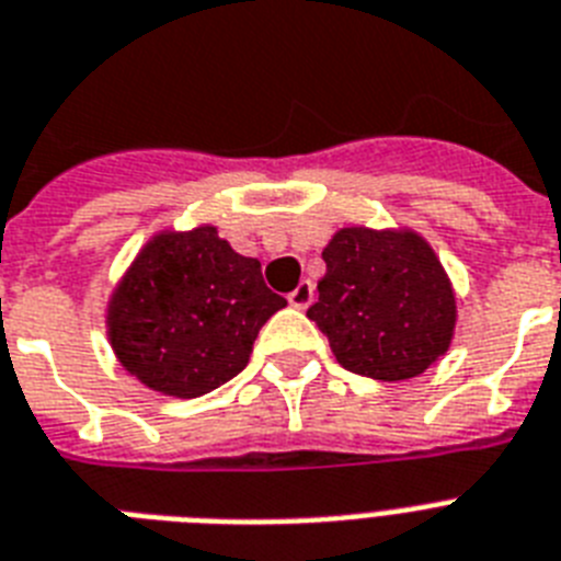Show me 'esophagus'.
I'll return each mask as SVG.
<instances>
[{
    "label": "esophagus",
    "instance_id": "34e87169",
    "mask_svg": "<svg viewBox=\"0 0 561 561\" xmlns=\"http://www.w3.org/2000/svg\"><path fill=\"white\" fill-rule=\"evenodd\" d=\"M288 302L294 305V308H299V311H305V308L313 302V285H311V282H299V285H296V288L288 294Z\"/></svg>",
    "mask_w": 561,
    "mask_h": 561
}]
</instances>
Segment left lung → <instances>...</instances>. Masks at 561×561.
Listing matches in <instances>:
<instances>
[{"instance_id": "left-lung-1", "label": "left lung", "mask_w": 561, "mask_h": 561, "mask_svg": "<svg viewBox=\"0 0 561 561\" xmlns=\"http://www.w3.org/2000/svg\"><path fill=\"white\" fill-rule=\"evenodd\" d=\"M322 259L325 276L308 320L328 336L340 366L398 383L423 375L449 352L458 320L455 290L421 233L340 227Z\"/></svg>"}]
</instances>
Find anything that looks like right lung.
<instances>
[{
	"instance_id": "1",
	"label": "right lung",
	"mask_w": 561,
	"mask_h": 561,
	"mask_svg": "<svg viewBox=\"0 0 561 561\" xmlns=\"http://www.w3.org/2000/svg\"><path fill=\"white\" fill-rule=\"evenodd\" d=\"M213 225L161 230L138 250L106 305V334L135 380L170 398H202L248 366L259 328L285 308Z\"/></svg>"
}]
</instances>
